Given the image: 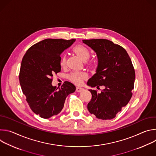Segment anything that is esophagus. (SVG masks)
Instances as JSON below:
<instances>
[{"label":"esophagus","mask_w":156,"mask_h":156,"mask_svg":"<svg viewBox=\"0 0 156 156\" xmlns=\"http://www.w3.org/2000/svg\"><path fill=\"white\" fill-rule=\"evenodd\" d=\"M83 90V88L80 87H77L76 88V91L77 93H80V92H81Z\"/></svg>","instance_id":"1"}]
</instances>
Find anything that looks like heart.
Segmentation results:
<instances>
[{
  "label": "heart",
  "mask_w": 156,
  "mask_h": 156,
  "mask_svg": "<svg viewBox=\"0 0 156 156\" xmlns=\"http://www.w3.org/2000/svg\"><path fill=\"white\" fill-rule=\"evenodd\" d=\"M73 52L83 62H86L90 58V54L87 49L81 45H77L73 48ZM66 63V58L65 56H63L60 61V65L62 66H65ZM90 65L93 66L94 65L93 63H90ZM87 78V75L84 72H73L69 75V80L76 84H81L84 80Z\"/></svg>",
  "instance_id": "heart-1"
}]
</instances>
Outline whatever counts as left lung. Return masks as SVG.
Returning a JSON list of instances; mask_svg holds the SVG:
<instances>
[{
    "mask_svg": "<svg viewBox=\"0 0 156 156\" xmlns=\"http://www.w3.org/2000/svg\"><path fill=\"white\" fill-rule=\"evenodd\" d=\"M83 42L95 52L98 61L96 73L87 84L92 87L104 86L100 93L89 90L92 99L87 109L99 119H112L132 96L135 73L131 60L125 49L108 39L83 40Z\"/></svg>",
    "mask_w": 156,
    "mask_h": 156,
    "instance_id": "left-lung-1",
    "label": "left lung"
}]
</instances>
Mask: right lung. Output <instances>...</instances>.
Returning <instances> with one entry per match:
<instances>
[{"instance_id": "right-lung-1", "label": "right lung", "mask_w": 156, "mask_h": 156, "mask_svg": "<svg viewBox=\"0 0 156 156\" xmlns=\"http://www.w3.org/2000/svg\"><path fill=\"white\" fill-rule=\"evenodd\" d=\"M76 39H46L31 46L21 62L20 84L33 112L43 119L58 114L70 94L76 90L65 81L61 88L52 84V77L61 70V54Z\"/></svg>"}]
</instances>
